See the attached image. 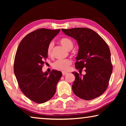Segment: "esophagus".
<instances>
[{
	"instance_id": "esophagus-1",
	"label": "esophagus",
	"mask_w": 126,
	"mask_h": 126,
	"mask_svg": "<svg viewBox=\"0 0 126 126\" xmlns=\"http://www.w3.org/2000/svg\"><path fill=\"white\" fill-rule=\"evenodd\" d=\"M68 74L67 72H62L63 76H65V75H66V74Z\"/></svg>"
}]
</instances>
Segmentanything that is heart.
<instances>
[{
	"label": "heart",
	"instance_id": "1",
	"mask_svg": "<svg viewBox=\"0 0 126 126\" xmlns=\"http://www.w3.org/2000/svg\"><path fill=\"white\" fill-rule=\"evenodd\" d=\"M61 44L68 50H71L73 47L72 40L68 38H63L60 40ZM54 44L52 42L49 43L47 47V54L48 56L52 55V49ZM72 64V61L69 59H58L53 63V68L54 69L61 71H67L69 69L70 65Z\"/></svg>",
	"mask_w": 126,
	"mask_h": 126
}]
</instances>
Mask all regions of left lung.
Segmentation results:
<instances>
[{
    "label": "left lung",
    "instance_id": "left-lung-1",
    "mask_svg": "<svg viewBox=\"0 0 126 126\" xmlns=\"http://www.w3.org/2000/svg\"><path fill=\"white\" fill-rule=\"evenodd\" d=\"M66 35L75 39L79 45L76 68L85 75L73 72L76 77L72 90L77 96L91 100L101 95L107 88L113 67L109 47L95 32L87 28L62 29Z\"/></svg>",
    "mask_w": 126,
    "mask_h": 126
}]
</instances>
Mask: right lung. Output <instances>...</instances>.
Here are the masks:
<instances>
[{"label": "right lung", "mask_w": 126, "mask_h": 126, "mask_svg": "<svg viewBox=\"0 0 126 126\" xmlns=\"http://www.w3.org/2000/svg\"><path fill=\"white\" fill-rule=\"evenodd\" d=\"M61 29H38L27 34L17 49L14 72L23 93L31 101L43 103L52 98L62 74L53 70L43 73L44 61L48 58L47 47Z\"/></svg>", "instance_id": "obj_1"}]
</instances>
